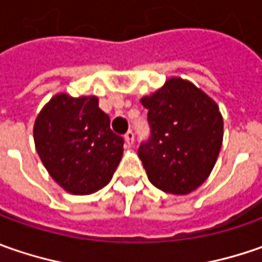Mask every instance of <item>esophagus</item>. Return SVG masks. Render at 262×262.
<instances>
[{"label": "esophagus", "mask_w": 262, "mask_h": 262, "mask_svg": "<svg viewBox=\"0 0 262 262\" xmlns=\"http://www.w3.org/2000/svg\"><path fill=\"white\" fill-rule=\"evenodd\" d=\"M125 144L126 147H133L134 146V133L129 129L125 134Z\"/></svg>", "instance_id": "esophagus-1"}]
</instances>
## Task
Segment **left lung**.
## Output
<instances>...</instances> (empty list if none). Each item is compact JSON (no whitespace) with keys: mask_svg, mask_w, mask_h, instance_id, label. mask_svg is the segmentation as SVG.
<instances>
[{"mask_svg":"<svg viewBox=\"0 0 262 262\" xmlns=\"http://www.w3.org/2000/svg\"><path fill=\"white\" fill-rule=\"evenodd\" d=\"M140 102L148 111L150 138L138 147L148 181L169 194L192 192L208 178L222 148L219 106L179 77Z\"/></svg>","mask_w":262,"mask_h":262,"instance_id":"obj_1","label":"left lung"}]
</instances>
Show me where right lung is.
<instances>
[{
  "label": "right lung",
  "instance_id": "1",
  "mask_svg": "<svg viewBox=\"0 0 262 262\" xmlns=\"http://www.w3.org/2000/svg\"><path fill=\"white\" fill-rule=\"evenodd\" d=\"M33 138L49 175L74 195L107 185L124 151V138L112 133L96 96H54L36 118Z\"/></svg>",
  "mask_w": 262,
  "mask_h": 262
}]
</instances>
